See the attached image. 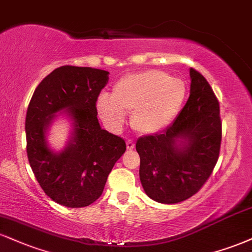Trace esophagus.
Segmentation results:
<instances>
[{
    "instance_id": "34e87169",
    "label": "esophagus",
    "mask_w": 252,
    "mask_h": 252,
    "mask_svg": "<svg viewBox=\"0 0 252 252\" xmlns=\"http://www.w3.org/2000/svg\"><path fill=\"white\" fill-rule=\"evenodd\" d=\"M135 148V143L132 141H126V149L132 150Z\"/></svg>"
}]
</instances>
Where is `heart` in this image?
<instances>
[{
	"label": "heart",
	"instance_id": "obj_1",
	"mask_svg": "<svg viewBox=\"0 0 252 252\" xmlns=\"http://www.w3.org/2000/svg\"><path fill=\"white\" fill-rule=\"evenodd\" d=\"M186 95V84L181 78L159 70H147L121 78L111 96L97 98L96 111L113 131H120L126 123V114H131V128L139 135H153L175 120Z\"/></svg>",
	"mask_w": 252,
	"mask_h": 252
}]
</instances>
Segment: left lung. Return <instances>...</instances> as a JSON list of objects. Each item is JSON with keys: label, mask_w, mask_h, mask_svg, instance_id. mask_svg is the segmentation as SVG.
Returning <instances> with one entry per match:
<instances>
[{"label": "left lung", "mask_w": 252, "mask_h": 252, "mask_svg": "<svg viewBox=\"0 0 252 252\" xmlns=\"http://www.w3.org/2000/svg\"><path fill=\"white\" fill-rule=\"evenodd\" d=\"M190 95L163 134L136 142L145 193L163 204L190 198L201 189L220 155L222 123L220 104L202 74L190 69Z\"/></svg>", "instance_id": "left-lung-1"}]
</instances>
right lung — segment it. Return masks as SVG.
Segmentation results:
<instances>
[{"instance_id": "obj_1", "label": "right lung", "mask_w": 252, "mask_h": 252, "mask_svg": "<svg viewBox=\"0 0 252 252\" xmlns=\"http://www.w3.org/2000/svg\"><path fill=\"white\" fill-rule=\"evenodd\" d=\"M109 72L89 66H60L35 89L26 117L27 154L45 195L66 208L90 205L102 195L115 163L126 151L123 138L99 126L96 101ZM63 114L72 132L65 148L51 150L47 131Z\"/></svg>"}]
</instances>
